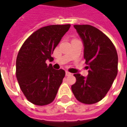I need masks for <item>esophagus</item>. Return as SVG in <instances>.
I'll return each mask as SVG.
<instances>
[{
  "label": "esophagus",
  "instance_id": "34e87169",
  "mask_svg": "<svg viewBox=\"0 0 127 127\" xmlns=\"http://www.w3.org/2000/svg\"><path fill=\"white\" fill-rule=\"evenodd\" d=\"M72 73H70L69 71H66V76H69V75H71Z\"/></svg>",
  "mask_w": 127,
  "mask_h": 127
}]
</instances>
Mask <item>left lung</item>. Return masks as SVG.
<instances>
[{"label": "left lung", "instance_id": "8db88e82", "mask_svg": "<svg viewBox=\"0 0 127 127\" xmlns=\"http://www.w3.org/2000/svg\"><path fill=\"white\" fill-rule=\"evenodd\" d=\"M73 26L82 39L89 70L86 77L74 74L76 82L72 92L82 103H96L105 97L117 75V52L109 37L98 29L88 24Z\"/></svg>", "mask_w": 127, "mask_h": 127}]
</instances>
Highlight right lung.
Here are the masks:
<instances>
[{
  "instance_id": "obj_1",
  "label": "right lung",
  "mask_w": 127,
  "mask_h": 127,
  "mask_svg": "<svg viewBox=\"0 0 127 127\" xmlns=\"http://www.w3.org/2000/svg\"><path fill=\"white\" fill-rule=\"evenodd\" d=\"M71 25H50L34 32L19 50L16 59V77L21 91L32 103H51L65 75L63 69L56 70L52 61L54 50Z\"/></svg>"
}]
</instances>
